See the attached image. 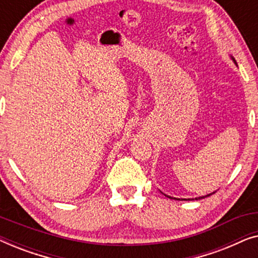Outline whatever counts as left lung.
<instances>
[{"label":"left lung","instance_id":"obj_1","mask_svg":"<svg viewBox=\"0 0 258 258\" xmlns=\"http://www.w3.org/2000/svg\"><path fill=\"white\" fill-rule=\"evenodd\" d=\"M231 59H233V61H234V63L237 65V63H236V60H235L233 57H231ZM161 193H162V191H161ZM214 193H215V191H213V193H210V194H207V195H205V197H199V198H195V200H200V199H205V198H208V197H210V195H212V194H214ZM162 194H164V193H162ZM164 195H165V197H167V198H169V199H175V200H180V199H176V198H172V197H168V195H166V194H164ZM181 200H186V201H191V200H194V199H181Z\"/></svg>","mask_w":258,"mask_h":258}]
</instances>
